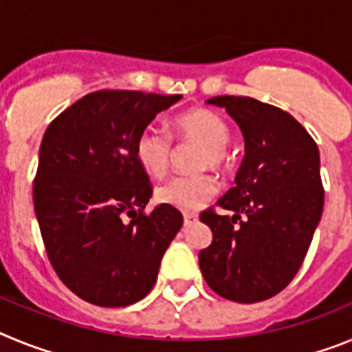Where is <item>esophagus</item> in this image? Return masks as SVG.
I'll return each mask as SVG.
<instances>
[{"mask_svg": "<svg viewBox=\"0 0 352 352\" xmlns=\"http://www.w3.org/2000/svg\"><path fill=\"white\" fill-rule=\"evenodd\" d=\"M199 217L195 213H185L183 214V223L185 226H194V223H197Z\"/></svg>", "mask_w": 352, "mask_h": 352, "instance_id": "1", "label": "esophagus"}]
</instances>
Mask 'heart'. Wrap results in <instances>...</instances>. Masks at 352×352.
<instances>
[{
    "label": "heart",
    "instance_id": "obj_1",
    "mask_svg": "<svg viewBox=\"0 0 352 352\" xmlns=\"http://www.w3.org/2000/svg\"><path fill=\"white\" fill-rule=\"evenodd\" d=\"M173 138L179 142L201 144L194 167L197 170H223L229 164L227 144L231 129L223 118L210 109H190L178 114L170 123ZM135 158L149 176H164L173 160V141L155 126H146L135 139ZM219 192V183L208 173L182 174L157 188V201L179 211H197Z\"/></svg>",
    "mask_w": 352,
    "mask_h": 352
}]
</instances>
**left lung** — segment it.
Here are the masks:
<instances>
[{
    "instance_id": "8db88e82",
    "label": "left lung",
    "mask_w": 352,
    "mask_h": 352,
    "mask_svg": "<svg viewBox=\"0 0 352 352\" xmlns=\"http://www.w3.org/2000/svg\"><path fill=\"white\" fill-rule=\"evenodd\" d=\"M243 132L236 185L201 213L213 239L199 252L206 284L236 303H257L287 287L300 272L324 206L319 149L300 121L250 96L206 100Z\"/></svg>"
}]
</instances>
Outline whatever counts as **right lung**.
Instances as JSON below:
<instances>
[{"label": "right lung", "instance_id": "1", "mask_svg": "<svg viewBox=\"0 0 352 352\" xmlns=\"http://www.w3.org/2000/svg\"><path fill=\"white\" fill-rule=\"evenodd\" d=\"M182 95L100 89L51 121L40 144L33 204L60 280L98 307H126L151 291L183 214L144 213L153 186L135 158L139 132Z\"/></svg>", "mask_w": 352, "mask_h": 352}]
</instances>
